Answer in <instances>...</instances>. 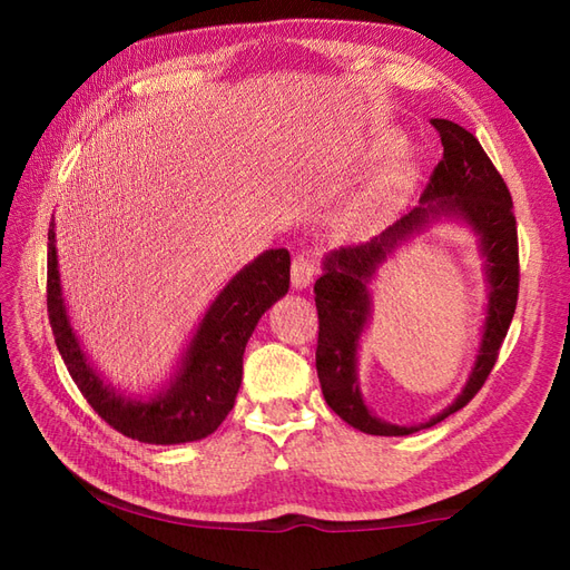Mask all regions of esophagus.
<instances>
[{
  "mask_svg": "<svg viewBox=\"0 0 570 570\" xmlns=\"http://www.w3.org/2000/svg\"><path fill=\"white\" fill-rule=\"evenodd\" d=\"M316 272H318V259L313 257V254H308V252L296 254L294 262H292V284H294V288H306L313 282Z\"/></svg>",
  "mask_w": 570,
  "mask_h": 570,
  "instance_id": "esophagus-1",
  "label": "esophagus"
}]
</instances>
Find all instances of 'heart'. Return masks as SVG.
<instances>
[{"mask_svg":"<svg viewBox=\"0 0 570 570\" xmlns=\"http://www.w3.org/2000/svg\"><path fill=\"white\" fill-rule=\"evenodd\" d=\"M394 144H380V151H390ZM414 180V166L404 159H396L392 164H386V168L374 176L367 188L360 193L357 200L350 205V210L345 215V225L350 229H365L372 227L374 223H380L382 217L390 213L394 205L402 200L406 188Z\"/></svg>","mask_w":570,"mask_h":570,"instance_id":"heart-1","label":"heart"}]
</instances>
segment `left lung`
<instances>
[{"instance_id": "8db88e82", "label": "left lung", "mask_w": 570, "mask_h": 570, "mask_svg": "<svg viewBox=\"0 0 570 570\" xmlns=\"http://www.w3.org/2000/svg\"><path fill=\"white\" fill-rule=\"evenodd\" d=\"M431 125L441 137L443 159L433 168L419 208L365 245L331 252L323 262V276L313 286L318 308L316 370L323 396L337 416L370 435H409L463 409L490 377L517 308L519 245L510 188L468 129L448 119H431ZM435 216H460L481 237L491 284L487 331L466 390L456 402L419 428H396L371 414L356 384V343L371 312L366 284L409 234L420 232Z\"/></svg>"}]
</instances>
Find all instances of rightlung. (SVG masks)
I'll use <instances>...</instances> for the list:
<instances>
[{"label": "right lung", "mask_w": 570, "mask_h": 570, "mask_svg": "<svg viewBox=\"0 0 570 570\" xmlns=\"http://www.w3.org/2000/svg\"><path fill=\"white\" fill-rule=\"evenodd\" d=\"M288 266L292 257L286 249H269L235 274L203 316L174 382L149 402L117 394L80 350L60 294L53 223L48 229V321L72 382L115 431L154 445L200 441L220 426L235 406L242 355L262 313L288 292Z\"/></svg>", "instance_id": "obj_1"}]
</instances>
